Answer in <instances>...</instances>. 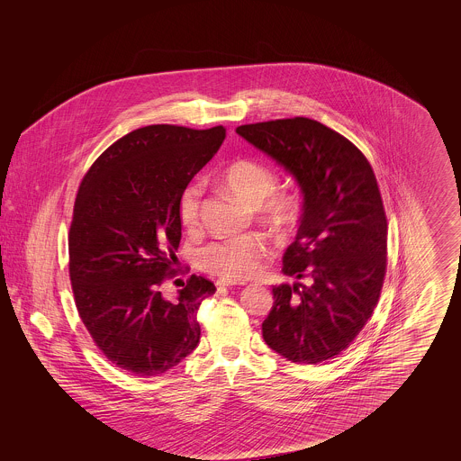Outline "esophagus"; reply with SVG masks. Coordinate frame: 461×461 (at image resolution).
I'll return each instance as SVG.
<instances>
[{"label":"esophagus","instance_id":"1","mask_svg":"<svg viewBox=\"0 0 461 461\" xmlns=\"http://www.w3.org/2000/svg\"><path fill=\"white\" fill-rule=\"evenodd\" d=\"M216 285L218 286H237L243 285V284H239V282H231V280H224V278H221L216 282Z\"/></svg>","mask_w":461,"mask_h":461}]
</instances>
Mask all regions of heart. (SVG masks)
Wrapping results in <instances>:
<instances>
[{
    "label": "heart",
    "mask_w": 461,
    "mask_h": 461,
    "mask_svg": "<svg viewBox=\"0 0 461 461\" xmlns=\"http://www.w3.org/2000/svg\"><path fill=\"white\" fill-rule=\"evenodd\" d=\"M222 185L237 197L254 205L256 212L276 226H290L301 211V197L294 192H276L278 175L264 162L239 158L224 167ZM203 186L194 181L179 197V221L194 231L200 224ZM267 243L261 233H243L211 241L198 250L197 264L205 273L239 282L250 278L263 267Z\"/></svg>",
    "instance_id": "heart-1"
}]
</instances>
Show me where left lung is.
<instances>
[{
    "instance_id": "1",
    "label": "left lung",
    "mask_w": 461,
    "mask_h": 461,
    "mask_svg": "<svg viewBox=\"0 0 461 461\" xmlns=\"http://www.w3.org/2000/svg\"><path fill=\"white\" fill-rule=\"evenodd\" d=\"M237 132L297 177L304 212L273 288L264 342L292 363L318 365L346 351L372 318L387 271V216L365 154L307 119L239 126Z\"/></svg>"
}]
</instances>
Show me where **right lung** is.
<instances>
[{"label": "right lung", "instance_id": "add662e5", "mask_svg": "<svg viewBox=\"0 0 461 461\" xmlns=\"http://www.w3.org/2000/svg\"><path fill=\"white\" fill-rule=\"evenodd\" d=\"M224 136L222 126L134 130L93 162L77 188L68 230L74 301L95 346L126 372L160 375L197 348L198 307L216 286L192 275L175 301L160 290L179 275V197Z\"/></svg>", "mask_w": 461, "mask_h": 461}]
</instances>
